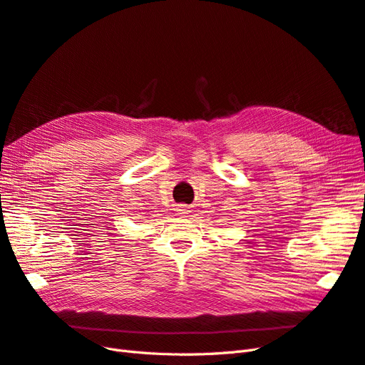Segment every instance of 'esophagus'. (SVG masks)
<instances>
[{
    "instance_id": "34e87169",
    "label": "esophagus",
    "mask_w": 365,
    "mask_h": 365,
    "mask_svg": "<svg viewBox=\"0 0 365 365\" xmlns=\"http://www.w3.org/2000/svg\"><path fill=\"white\" fill-rule=\"evenodd\" d=\"M176 210H178V215H181V216H185L187 213H189V208H187L184 204H180Z\"/></svg>"
}]
</instances>
